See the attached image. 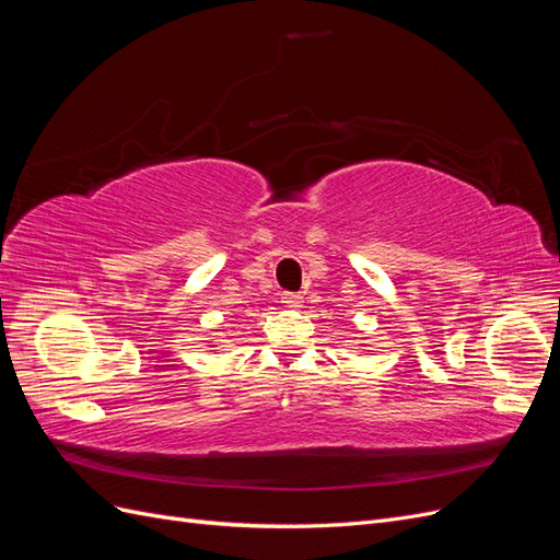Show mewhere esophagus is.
<instances>
[{"mask_svg":"<svg viewBox=\"0 0 560 560\" xmlns=\"http://www.w3.org/2000/svg\"><path fill=\"white\" fill-rule=\"evenodd\" d=\"M282 303H284L287 308L299 311V308L303 306V296H301V294H292V292H284V294H282Z\"/></svg>","mask_w":560,"mask_h":560,"instance_id":"obj_1","label":"esophagus"}]
</instances>
